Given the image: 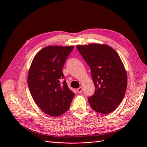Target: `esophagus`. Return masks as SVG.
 Returning <instances> with one entry per match:
<instances>
[{
    "mask_svg": "<svg viewBox=\"0 0 147 147\" xmlns=\"http://www.w3.org/2000/svg\"><path fill=\"white\" fill-rule=\"evenodd\" d=\"M82 91H83V88L82 86L80 87L79 88H78L77 90V91L78 93H81L82 92Z\"/></svg>",
    "mask_w": 147,
    "mask_h": 147,
    "instance_id": "obj_1",
    "label": "esophagus"
}]
</instances>
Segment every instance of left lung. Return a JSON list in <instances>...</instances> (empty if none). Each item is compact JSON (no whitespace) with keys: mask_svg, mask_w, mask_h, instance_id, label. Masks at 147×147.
Returning a JSON list of instances; mask_svg holds the SVG:
<instances>
[{"mask_svg":"<svg viewBox=\"0 0 147 147\" xmlns=\"http://www.w3.org/2000/svg\"><path fill=\"white\" fill-rule=\"evenodd\" d=\"M77 50L90 67L95 92L88 97L96 112L107 114L121 103L127 88V74L118 53L105 44L77 45Z\"/></svg>","mask_w":147,"mask_h":147,"instance_id":"obj_1","label":"left lung"}]
</instances>
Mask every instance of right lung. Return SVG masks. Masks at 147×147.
Here are the masks:
<instances>
[{
	"label": "right lung",
	"instance_id": "1",
	"mask_svg": "<svg viewBox=\"0 0 147 147\" xmlns=\"http://www.w3.org/2000/svg\"><path fill=\"white\" fill-rule=\"evenodd\" d=\"M74 47L48 46L34 57L29 70L28 84L34 100L43 112L52 117L65 113L74 92L68 88L63 69Z\"/></svg>",
	"mask_w": 147,
	"mask_h": 147
}]
</instances>
